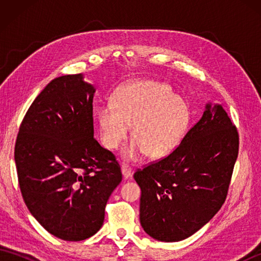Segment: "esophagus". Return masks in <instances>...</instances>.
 Returning <instances> with one entry per match:
<instances>
[{"instance_id": "esophagus-1", "label": "esophagus", "mask_w": 261, "mask_h": 261, "mask_svg": "<svg viewBox=\"0 0 261 261\" xmlns=\"http://www.w3.org/2000/svg\"><path fill=\"white\" fill-rule=\"evenodd\" d=\"M122 175H123V178L124 179H130L131 176H132V169L129 167V166L123 165L122 166Z\"/></svg>"}]
</instances>
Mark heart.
I'll use <instances>...</instances> for the list:
<instances>
[{
  "label": "heart",
  "mask_w": 261,
  "mask_h": 261,
  "mask_svg": "<svg viewBox=\"0 0 261 261\" xmlns=\"http://www.w3.org/2000/svg\"><path fill=\"white\" fill-rule=\"evenodd\" d=\"M190 120V109L170 88L157 82H140L123 87L97 114L99 137L111 150L123 142L134 125L135 141L125 148L123 156L137 160L146 152L162 158L178 147Z\"/></svg>",
  "instance_id": "obj_1"
}]
</instances>
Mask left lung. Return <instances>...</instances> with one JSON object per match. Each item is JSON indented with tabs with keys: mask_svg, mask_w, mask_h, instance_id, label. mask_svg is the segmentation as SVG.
I'll return each instance as SVG.
<instances>
[{
	"mask_svg": "<svg viewBox=\"0 0 261 261\" xmlns=\"http://www.w3.org/2000/svg\"><path fill=\"white\" fill-rule=\"evenodd\" d=\"M238 152L236 125L220 104L207 103L173 152L135 173L146 233L175 242L206 224L228 195Z\"/></svg>",
	"mask_w": 261,
	"mask_h": 261,
	"instance_id": "8db88e82",
	"label": "left lung"
}]
</instances>
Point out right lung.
Returning <instances> with one entry per match:
<instances>
[{"label":"right lung","mask_w":261,"mask_h":261,"mask_svg":"<svg viewBox=\"0 0 261 261\" xmlns=\"http://www.w3.org/2000/svg\"><path fill=\"white\" fill-rule=\"evenodd\" d=\"M82 74L53 80L27 111L14 160L27 207L49 233L81 241L101 229L122 180L114 154L94 139L95 87Z\"/></svg>","instance_id":"right-lung-1"}]
</instances>
